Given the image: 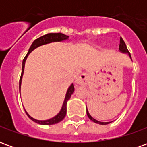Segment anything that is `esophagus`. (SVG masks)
Here are the masks:
<instances>
[{"instance_id": "1", "label": "esophagus", "mask_w": 147, "mask_h": 147, "mask_svg": "<svg viewBox=\"0 0 147 147\" xmlns=\"http://www.w3.org/2000/svg\"><path fill=\"white\" fill-rule=\"evenodd\" d=\"M88 81V76L87 74L83 72V73H81L80 75V76L78 77L76 80V83L78 84V85H86V83Z\"/></svg>"}]
</instances>
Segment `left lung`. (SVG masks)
Segmentation results:
<instances>
[{"mask_svg":"<svg viewBox=\"0 0 147 147\" xmlns=\"http://www.w3.org/2000/svg\"><path fill=\"white\" fill-rule=\"evenodd\" d=\"M119 49H120V52H122V53H127L128 56L130 57V58L131 59V54H130L129 51H128V49H127L126 44H125V42H124V41H123V38H122L121 37H120V45H119ZM86 114H87V116H88V117H89L90 120H91L93 122H94V123H99V124H108V123H110V122H101V121H98V120L94 119V118L90 115L89 112H88L87 109H86Z\"/></svg>","mask_w":147,"mask_h":147,"instance_id":"1","label":"left lung"}]
</instances>
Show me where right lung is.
I'll list each match as a JSON object with an SVG mask.
<instances>
[{
    "mask_svg": "<svg viewBox=\"0 0 147 147\" xmlns=\"http://www.w3.org/2000/svg\"><path fill=\"white\" fill-rule=\"evenodd\" d=\"M69 38L67 35H65L64 34L61 33H49L47 34H45L43 36L40 37L38 38H37L36 40H34L32 43V45H30V49L28 50V53L26 55V57H24V59L23 60V66H22V73H21L20 79V86H21V83H22V78H23V75H24V66H25V62H26V60H27L28 55L30 53V52L34 50V49H36L37 47H38L40 45H45V44H47V43H50V42H61V41H64V40H66ZM74 85L73 83L71 84V86L68 87V89L67 90V93H66V95H65V98L64 100V102H63V105L61 106V108L60 110L58 111V113H57L56 115H54L53 117L49 118L47 120H38L34 119L33 117H31L26 112V113L28 116V117L30 118V120H33L34 122H35L37 123H39V124H42V125H50V124H55V123H57L59 122H61V120L64 119L65 116H66V113H67V102L70 99L71 95L73 94L74 92Z\"/></svg>",
    "mask_w": 147,
    "mask_h": 147,
    "instance_id": "1",
    "label": "right lung"
}]
</instances>
